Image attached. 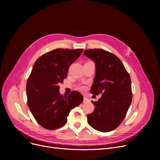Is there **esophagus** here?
<instances>
[{
	"mask_svg": "<svg viewBox=\"0 0 160 160\" xmlns=\"http://www.w3.org/2000/svg\"><path fill=\"white\" fill-rule=\"evenodd\" d=\"M89 101V100L86 97H83V102H87Z\"/></svg>",
	"mask_w": 160,
	"mask_h": 160,
	"instance_id": "esophagus-1",
	"label": "esophagus"
}]
</instances>
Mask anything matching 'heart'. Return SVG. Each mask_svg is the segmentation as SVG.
Segmentation results:
<instances>
[{
    "mask_svg": "<svg viewBox=\"0 0 160 160\" xmlns=\"http://www.w3.org/2000/svg\"><path fill=\"white\" fill-rule=\"evenodd\" d=\"M78 89H80V90H81V91H83V90H85L86 89V88L84 86H79L78 87Z\"/></svg>",
    "mask_w": 160,
    "mask_h": 160,
    "instance_id": "obj_1",
    "label": "heart"
}]
</instances>
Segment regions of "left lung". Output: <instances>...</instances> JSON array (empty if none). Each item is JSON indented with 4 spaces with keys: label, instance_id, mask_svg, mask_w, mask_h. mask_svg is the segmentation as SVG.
Returning <instances> with one entry per match:
<instances>
[{
    "label": "left lung",
    "instance_id": "1",
    "mask_svg": "<svg viewBox=\"0 0 160 160\" xmlns=\"http://www.w3.org/2000/svg\"><path fill=\"white\" fill-rule=\"evenodd\" d=\"M86 56L96 63V74L91 88V94L102 93L98 101H91L95 110L87 115L94 129L108 132L119 127L127 115L132 100L129 73L113 54L100 48L86 50Z\"/></svg>",
    "mask_w": 160,
    "mask_h": 160
}]
</instances>
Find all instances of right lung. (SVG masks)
<instances>
[{"label": "right lung", "mask_w": 160, "mask_h": 160, "mask_svg": "<svg viewBox=\"0 0 160 160\" xmlns=\"http://www.w3.org/2000/svg\"><path fill=\"white\" fill-rule=\"evenodd\" d=\"M83 50L56 48L41 56L33 66L27 83V103L36 121L45 129L63 127L70 111L83 102L77 91L63 96L58 86L67 78L69 66Z\"/></svg>", "instance_id": "right-lung-1"}]
</instances>
